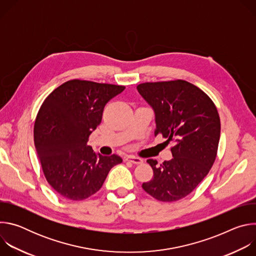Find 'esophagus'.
I'll use <instances>...</instances> for the list:
<instances>
[{
    "label": "esophagus",
    "instance_id": "1",
    "mask_svg": "<svg viewBox=\"0 0 256 256\" xmlns=\"http://www.w3.org/2000/svg\"><path fill=\"white\" fill-rule=\"evenodd\" d=\"M126 161H130V162H132V164H142V160L140 159V158H138V157H134V156H128L126 157Z\"/></svg>",
    "mask_w": 256,
    "mask_h": 256
}]
</instances>
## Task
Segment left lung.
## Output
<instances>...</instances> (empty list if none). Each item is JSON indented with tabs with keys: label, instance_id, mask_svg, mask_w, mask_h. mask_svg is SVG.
<instances>
[{
	"label": "left lung",
	"instance_id": "8db88e82",
	"mask_svg": "<svg viewBox=\"0 0 256 256\" xmlns=\"http://www.w3.org/2000/svg\"><path fill=\"white\" fill-rule=\"evenodd\" d=\"M155 112V136L173 142V158L158 165L144 190L160 202H176L188 196L210 170L220 140L221 124L212 99L184 80L142 83L136 87Z\"/></svg>",
	"mask_w": 256,
	"mask_h": 256
}]
</instances>
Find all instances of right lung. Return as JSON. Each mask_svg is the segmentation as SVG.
I'll list each match as a JSON object with an SVG mask.
<instances>
[{
  "mask_svg": "<svg viewBox=\"0 0 256 256\" xmlns=\"http://www.w3.org/2000/svg\"><path fill=\"white\" fill-rule=\"evenodd\" d=\"M124 86L70 80L44 101L34 124V144L44 176L62 198L82 200L96 194L118 155L102 156L87 144L106 103Z\"/></svg>",
  "mask_w": 256,
  "mask_h": 256,
  "instance_id": "add662e5",
  "label": "right lung"
}]
</instances>
